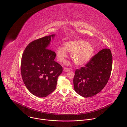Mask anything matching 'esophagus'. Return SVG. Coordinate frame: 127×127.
Masks as SVG:
<instances>
[{"label": "esophagus", "instance_id": "34e87169", "mask_svg": "<svg viewBox=\"0 0 127 127\" xmlns=\"http://www.w3.org/2000/svg\"><path fill=\"white\" fill-rule=\"evenodd\" d=\"M70 70H71V69L69 68H64V70L66 72H68V71H70Z\"/></svg>", "mask_w": 127, "mask_h": 127}]
</instances>
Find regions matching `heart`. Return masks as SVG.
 Instances as JSON below:
<instances>
[{
    "mask_svg": "<svg viewBox=\"0 0 127 127\" xmlns=\"http://www.w3.org/2000/svg\"><path fill=\"white\" fill-rule=\"evenodd\" d=\"M64 47L58 46L56 49L58 60L61 63L65 61L68 55L71 53V58L77 65L86 63L94 55L95 49L93 45L83 40H75L66 42Z\"/></svg>",
    "mask_w": 127,
    "mask_h": 127,
    "instance_id": "1",
    "label": "heart"
}]
</instances>
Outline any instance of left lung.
I'll use <instances>...</instances> for the list:
<instances>
[{"instance_id":"8db88e82","label":"left lung","mask_w":127,"mask_h":127,"mask_svg":"<svg viewBox=\"0 0 127 127\" xmlns=\"http://www.w3.org/2000/svg\"><path fill=\"white\" fill-rule=\"evenodd\" d=\"M113 56L110 49H103L80 69L75 70L73 79L75 92L82 96L96 95L104 87L111 74Z\"/></svg>"}]
</instances>
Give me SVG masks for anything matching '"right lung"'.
<instances>
[{"instance_id": "1", "label": "right lung", "mask_w": 127, "mask_h": 127, "mask_svg": "<svg viewBox=\"0 0 127 127\" xmlns=\"http://www.w3.org/2000/svg\"><path fill=\"white\" fill-rule=\"evenodd\" d=\"M45 36L31 42L22 55L21 71L24 83L29 92L45 97L54 92L62 66L54 61L55 52L48 49L51 37Z\"/></svg>"}]
</instances>
